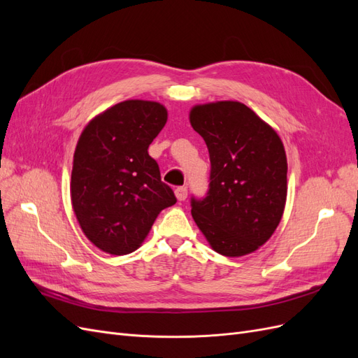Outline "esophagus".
Wrapping results in <instances>:
<instances>
[{
  "instance_id": "obj_1",
  "label": "esophagus",
  "mask_w": 358,
  "mask_h": 358,
  "mask_svg": "<svg viewBox=\"0 0 358 358\" xmlns=\"http://www.w3.org/2000/svg\"><path fill=\"white\" fill-rule=\"evenodd\" d=\"M175 194H176V197H178L179 201H183L188 197V189H187V187H178L175 189Z\"/></svg>"
}]
</instances>
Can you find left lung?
Segmentation results:
<instances>
[{"label": "left lung", "mask_w": 358, "mask_h": 358, "mask_svg": "<svg viewBox=\"0 0 358 358\" xmlns=\"http://www.w3.org/2000/svg\"><path fill=\"white\" fill-rule=\"evenodd\" d=\"M192 128L209 149V189L191 213L216 252L242 257L264 245L282 218L287 157L272 127L237 101L196 106Z\"/></svg>", "instance_id": "obj_1"}]
</instances>
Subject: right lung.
I'll return each mask as SVG.
<instances>
[{
	"mask_svg": "<svg viewBox=\"0 0 358 358\" xmlns=\"http://www.w3.org/2000/svg\"><path fill=\"white\" fill-rule=\"evenodd\" d=\"M166 122L164 106L128 100L94 117L80 134L71 203L85 236L107 254L136 251L158 213L176 203L148 154Z\"/></svg>",
	"mask_w": 358,
	"mask_h": 358,
	"instance_id": "add662e5",
	"label": "right lung"
}]
</instances>
